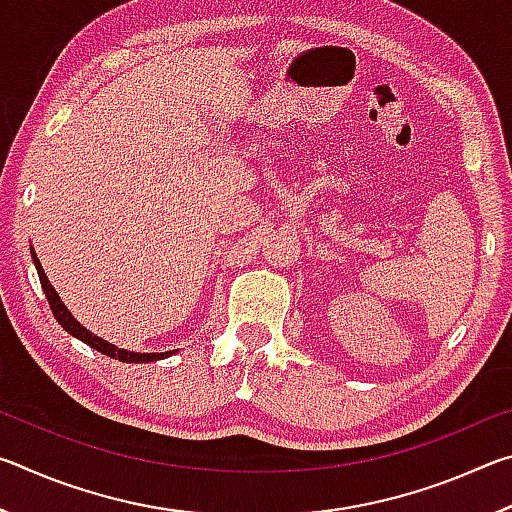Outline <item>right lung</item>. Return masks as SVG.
<instances>
[{"label":"right lung","instance_id":"right-lung-1","mask_svg":"<svg viewBox=\"0 0 512 512\" xmlns=\"http://www.w3.org/2000/svg\"><path fill=\"white\" fill-rule=\"evenodd\" d=\"M33 264H36V268H38V277H40L42 289H45V296H47V300H49L51 314H54L58 323L63 325V329H67V332L72 334V336H76V339H81L83 343H88L90 348H94V350L101 352V354H108V357L119 359V361H126V363H146V361H155V359H162V357H169V354H173V352H155V354H151V352H149V354L128 352V350L117 348V345H112V343H108V341L99 339V336H94V334L90 332V329H85V327L79 323V320H76L72 314H69L63 302H60L58 293H56L54 287H51V284H49L45 271H42V266H40V262H38L36 253H33Z\"/></svg>","mask_w":512,"mask_h":512}]
</instances>
